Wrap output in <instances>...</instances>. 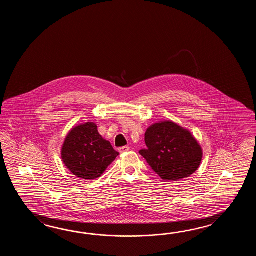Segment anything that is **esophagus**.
Wrapping results in <instances>:
<instances>
[{
  "label": "esophagus",
  "instance_id": "esophagus-1",
  "mask_svg": "<svg viewBox=\"0 0 256 256\" xmlns=\"http://www.w3.org/2000/svg\"><path fill=\"white\" fill-rule=\"evenodd\" d=\"M129 150H130V147L129 146H122L119 148V152H128Z\"/></svg>",
  "mask_w": 256,
  "mask_h": 256
}]
</instances>
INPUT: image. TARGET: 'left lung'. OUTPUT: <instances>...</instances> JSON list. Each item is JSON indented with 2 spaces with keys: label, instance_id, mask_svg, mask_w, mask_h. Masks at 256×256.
Here are the masks:
<instances>
[{
  "label": "left lung",
  "instance_id": "8db88e82",
  "mask_svg": "<svg viewBox=\"0 0 256 256\" xmlns=\"http://www.w3.org/2000/svg\"><path fill=\"white\" fill-rule=\"evenodd\" d=\"M146 149L139 151L156 174L166 181L190 176L202 163V148L190 132L174 122L154 124L144 134Z\"/></svg>",
  "mask_w": 256,
  "mask_h": 256
}]
</instances>
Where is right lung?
Returning a JSON list of instances; mask_svg holds the SVG:
<instances>
[{
    "label": "right lung",
    "instance_id": "1",
    "mask_svg": "<svg viewBox=\"0 0 256 256\" xmlns=\"http://www.w3.org/2000/svg\"><path fill=\"white\" fill-rule=\"evenodd\" d=\"M118 156L110 142L98 134L94 122L71 129L61 149V158L66 168L83 180L100 178Z\"/></svg>",
    "mask_w": 256,
    "mask_h": 256
}]
</instances>
